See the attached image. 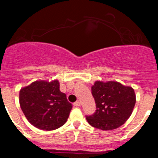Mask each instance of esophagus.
Returning <instances> with one entry per match:
<instances>
[{
	"label": "esophagus",
	"mask_w": 158,
	"mask_h": 158,
	"mask_svg": "<svg viewBox=\"0 0 158 158\" xmlns=\"http://www.w3.org/2000/svg\"><path fill=\"white\" fill-rule=\"evenodd\" d=\"M73 105H74L75 107H79V106H81V102L76 101L74 104H73Z\"/></svg>",
	"instance_id": "esophagus-1"
}]
</instances>
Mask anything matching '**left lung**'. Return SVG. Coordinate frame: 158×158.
I'll return each instance as SVG.
<instances>
[{"mask_svg":"<svg viewBox=\"0 0 158 158\" xmlns=\"http://www.w3.org/2000/svg\"><path fill=\"white\" fill-rule=\"evenodd\" d=\"M92 94L96 110L93 115H86V119L93 127L103 131L122 126L131 116L136 102L134 89L116 81H96Z\"/></svg>","mask_w":158,"mask_h":158,"instance_id":"1","label":"left lung"}]
</instances>
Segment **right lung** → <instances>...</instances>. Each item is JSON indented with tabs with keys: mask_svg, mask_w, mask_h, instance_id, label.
Returning a JSON list of instances; mask_svg holds the SVG:
<instances>
[{
	"mask_svg": "<svg viewBox=\"0 0 158 158\" xmlns=\"http://www.w3.org/2000/svg\"><path fill=\"white\" fill-rule=\"evenodd\" d=\"M19 105L31 124L52 131L65 123L72 109L66 95L59 89L58 80L38 81L19 91Z\"/></svg>",
	"mask_w": 158,
	"mask_h": 158,
	"instance_id": "obj_1",
	"label": "right lung"
}]
</instances>
